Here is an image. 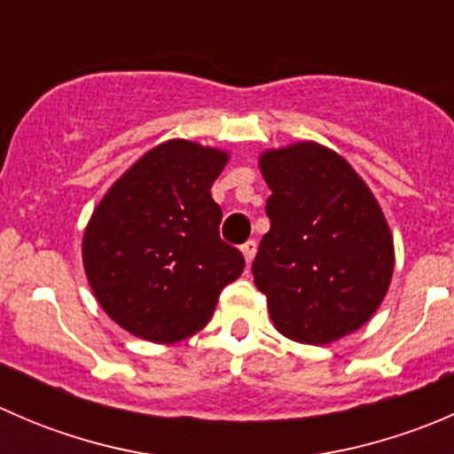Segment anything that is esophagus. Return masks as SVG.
I'll return each mask as SVG.
<instances>
[{"mask_svg":"<svg viewBox=\"0 0 454 454\" xmlns=\"http://www.w3.org/2000/svg\"><path fill=\"white\" fill-rule=\"evenodd\" d=\"M241 253H244V256H246V263H253V259H254V254H256V241L254 239H250V241H246L244 246H241Z\"/></svg>","mask_w":454,"mask_h":454,"instance_id":"34e87169","label":"esophagus"}]
</instances>
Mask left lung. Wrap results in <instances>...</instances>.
Listing matches in <instances>:
<instances>
[{"label":"left lung","instance_id":"obj_1","mask_svg":"<svg viewBox=\"0 0 454 454\" xmlns=\"http://www.w3.org/2000/svg\"><path fill=\"white\" fill-rule=\"evenodd\" d=\"M259 164L272 195L253 277L274 327L308 345L356 332L380 308L393 274L378 201L340 155L316 142L268 151Z\"/></svg>","mask_w":454,"mask_h":454}]
</instances>
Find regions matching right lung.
<instances>
[{
    "label": "right lung",
    "mask_w": 454,
    "mask_h": 454,
    "mask_svg": "<svg viewBox=\"0 0 454 454\" xmlns=\"http://www.w3.org/2000/svg\"><path fill=\"white\" fill-rule=\"evenodd\" d=\"M228 155L189 140L145 153L109 189L83 237L90 286L122 329L151 342L200 332L246 268L219 237L210 186Z\"/></svg>",
    "instance_id": "obj_1"
}]
</instances>
